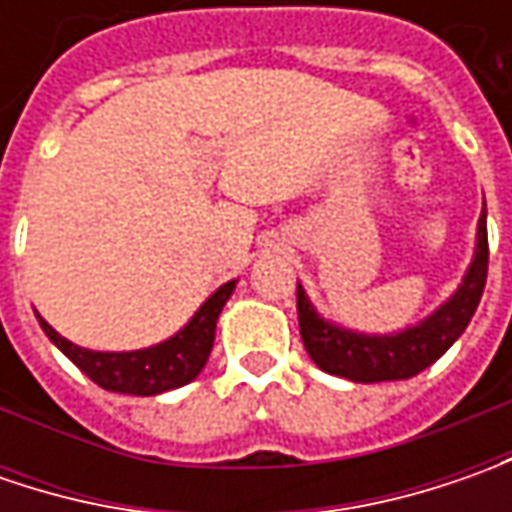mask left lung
<instances>
[{
	"mask_svg": "<svg viewBox=\"0 0 512 512\" xmlns=\"http://www.w3.org/2000/svg\"><path fill=\"white\" fill-rule=\"evenodd\" d=\"M487 210L479 216L473 262L464 273L459 290L444 302L433 316L416 327L390 336H367L353 333L325 322L307 299L302 285H296V310H299V333L307 356L325 373L342 376L350 382H396L422 373L424 367L442 359L447 347L456 342L470 325L476 307L482 302L487 282Z\"/></svg>",
	"mask_w": 512,
	"mask_h": 512,
	"instance_id": "obj_1",
	"label": "left lung"
}]
</instances>
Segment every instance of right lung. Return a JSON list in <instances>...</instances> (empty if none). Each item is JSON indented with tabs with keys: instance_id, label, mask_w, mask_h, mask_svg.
I'll return each mask as SVG.
<instances>
[{
	"instance_id": "right-lung-1",
	"label": "right lung",
	"mask_w": 512,
	"mask_h": 512,
	"mask_svg": "<svg viewBox=\"0 0 512 512\" xmlns=\"http://www.w3.org/2000/svg\"><path fill=\"white\" fill-rule=\"evenodd\" d=\"M233 287L236 282L219 287L176 336H170L162 344H153L145 350H128V353L85 350L79 344L68 342L65 336H59L42 316H36V319L50 342L56 344L90 382H96L105 390H113V393L156 396V393L176 390L182 384L193 382L202 373L207 356H210V347H213V336H216V319L230 299Z\"/></svg>"
}]
</instances>
